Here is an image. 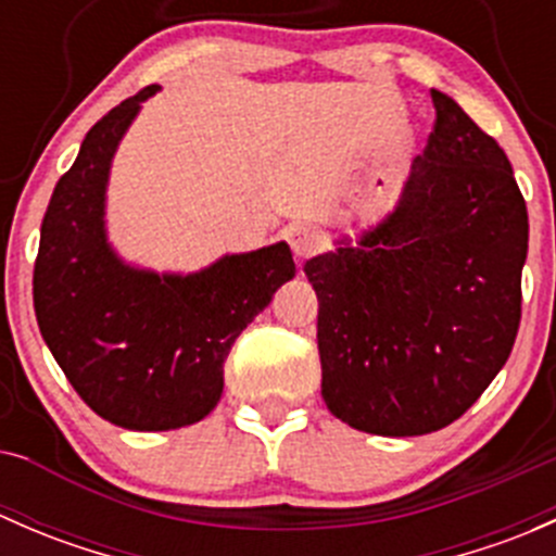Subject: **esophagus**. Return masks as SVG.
Wrapping results in <instances>:
<instances>
[{
  "label": "esophagus",
  "instance_id": "34e87169",
  "mask_svg": "<svg viewBox=\"0 0 556 556\" xmlns=\"http://www.w3.org/2000/svg\"><path fill=\"white\" fill-rule=\"evenodd\" d=\"M288 244L293 255L304 261V257H312L314 252L323 250V233L312 226H293L288 228Z\"/></svg>",
  "mask_w": 556,
  "mask_h": 556
}]
</instances>
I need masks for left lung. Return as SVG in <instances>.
Instances as JSON below:
<instances>
[{
	"label": "left lung",
	"instance_id": "obj_1",
	"mask_svg": "<svg viewBox=\"0 0 556 556\" xmlns=\"http://www.w3.org/2000/svg\"><path fill=\"white\" fill-rule=\"evenodd\" d=\"M435 126L395 210L352 247L306 261L317 293L323 397L374 435L463 417L511 355L527 206L501 144L430 91Z\"/></svg>",
	"mask_w": 556,
	"mask_h": 556
}]
</instances>
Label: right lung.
<instances>
[{
	"label": "right lung",
	"instance_id": "right-lung-1",
	"mask_svg": "<svg viewBox=\"0 0 556 556\" xmlns=\"http://www.w3.org/2000/svg\"><path fill=\"white\" fill-rule=\"evenodd\" d=\"M148 86L86 134L50 195L35 263V312L45 344L77 395L126 430H177L223 395L233 341L295 277L285 242L223 255L195 274L134 268L106 242L112 155Z\"/></svg>",
	"mask_w": 556,
	"mask_h": 556
}]
</instances>
